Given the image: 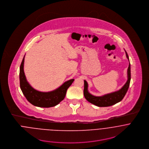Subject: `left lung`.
<instances>
[{"mask_svg": "<svg viewBox=\"0 0 149 149\" xmlns=\"http://www.w3.org/2000/svg\"><path fill=\"white\" fill-rule=\"evenodd\" d=\"M126 57L129 61V58L126 51L125 50ZM130 63V61H129ZM131 80V68L129 64L127 69V80L125 84L119 90L103 95L102 96H95L91 95L88 90V85L87 82L84 80V95L85 99L91 103L96 106L108 107L114 105L120 102L127 92Z\"/></svg>", "mask_w": 149, "mask_h": 149, "instance_id": "1", "label": "left lung"}]
</instances>
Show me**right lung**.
<instances>
[{"mask_svg": "<svg viewBox=\"0 0 149 149\" xmlns=\"http://www.w3.org/2000/svg\"><path fill=\"white\" fill-rule=\"evenodd\" d=\"M24 56L22 60L19 71L20 87L26 99L33 106L43 108L56 106L64 100L68 88L74 80L70 79L52 91L43 92L33 88L27 81L24 72Z\"/></svg>", "mask_w": 149, "mask_h": 149, "instance_id": "obj_1", "label": "right lung"}]
</instances>
